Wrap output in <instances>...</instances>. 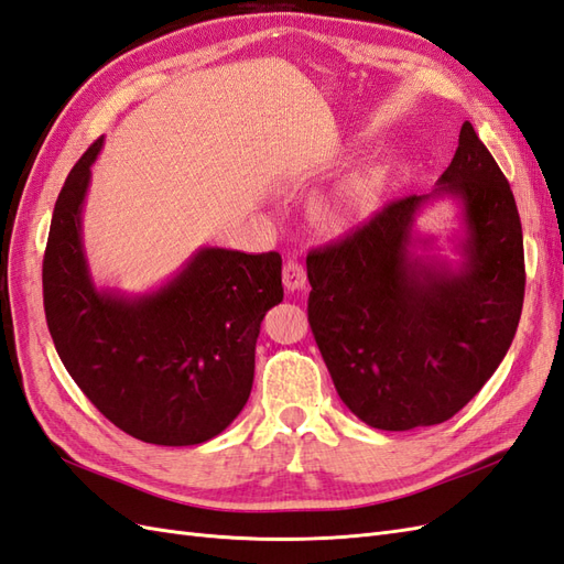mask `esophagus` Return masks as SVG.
Returning <instances> with one entry per match:
<instances>
[{
    "label": "esophagus",
    "instance_id": "34e87169",
    "mask_svg": "<svg viewBox=\"0 0 564 564\" xmlns=\"http://www.w3.org/2000/svg\"><path fill=\"white\" fill-rule=\"evenodd\" d=\"M307 283V271L305 267H302L297 259H288V262L283 264V285L288 288V291H302Z\"/></svg>",
    "mask_w": 564,
    "mask_h": 564
}]
</instances>
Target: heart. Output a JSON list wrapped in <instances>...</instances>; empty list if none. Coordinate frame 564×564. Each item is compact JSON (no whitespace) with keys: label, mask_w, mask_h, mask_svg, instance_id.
I'll return each instance as SVG.
<instances>
[{"label":"heart","mask_w":564,"mask_h":564,"mask_svg":"<svg viewBox=\"0 0 564 564\" xmlns=\"http://www.w3.org/2000/svg\"><path fill=\"white\" fill-rule=\"evenodd\" d=\"M379 195V173L377 171H359L340 185V191L328 202L326 214L334 226H345L352 221L357 214L367 212Z\"/></svg>","instance_id":"heart-1"}]
</instances>
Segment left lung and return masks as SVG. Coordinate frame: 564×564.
Wrapping results in <instances>:
<instances>
[{
  "label": "left lung",
  "instance_id": "8db88e82",
  "mask_svg": "<svg viewBox=\"0 0 564 564\" xmlns=\"http://www.w3.org/2000/svg\"><path fill=\"white\" fill-rule=\"evenodd\" d=\"M453 198L459 260L416 253L415 216ZM310 326L340 400L365 424L410 431L451 420L508 355L524 302L522 224L508 178L462 123L429 195L388 205L307 257Z\"/></svg>",
  "mask_w": 564,
  "mask_h": 564
}]
</instances>
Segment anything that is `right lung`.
I'll use <instances>...</instances> for the list:
<instances>
[{
  "mask_svg": "<svg viewBox=\"0 0 564 564\" xmlns=\"http://www.w3.org/2000/svg\"><path fill=\"white\" fill-rule=\"evenodd\" d=\"M99 138L56 197L45 262L47 326L70 379L128 436L154 445L205 443L252 391L264 314L283 300L281 254L197 248L144 293L102 288L83 242Z\"/></svg>",
  "mask_w": 564,
  "mask_h": 564,
  "instance_id": "add662e5",
  "label": "right lung"
}]
</instances>
